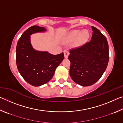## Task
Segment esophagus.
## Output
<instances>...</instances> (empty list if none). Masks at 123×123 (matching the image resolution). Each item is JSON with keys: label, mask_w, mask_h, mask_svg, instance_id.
I'll return each instance as SVG.
<instances>
[{"label": "esophagus", "mask_w": 123, "mask_h": 123, "mask_svg": "<svg viewBox=\"0 0 123 123\" xmlns=\"http://www.w3.org/2000/svg\"><path fill=\"white\" fill-rule=\"evenodd\" d=\"M63 53H64V58H65V59H67L68 57V55H69V52L67 50H64Z\"/></svg>", "instance_id": "1"}]
</instances>
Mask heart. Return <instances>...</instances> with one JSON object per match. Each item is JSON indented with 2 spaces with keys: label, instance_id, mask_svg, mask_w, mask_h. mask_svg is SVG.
<instances>
[{
  "label": "heart",
  "instance_id": "obj_1",
  "mask_svg": "<svg viewBox=\"0 0 123 123\" xmlns=\"http://www.w3.org/2000/svg\"><path fill=\"white\" fill-rule=\"evenodd\" d=\"M89 37V33L88 30H73L66 34L63 39L66 42H72L76 40L77 44L81 45L86 42Z\"/></svg>",
  "mask_w": 123,
  "mask_h": 123
}]
</instances>
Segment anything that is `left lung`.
Returning <instances> with one entry per match:
<instances>
[{
    "mask_svg": "<svg viewBox=\"0 0 123 123\" xmlns=\"http://www.w3.org/2000/svg\"><path fill=\"white\" fill-rule=\"evenodd\" d=\"M91 41L70 51L69 74L80 86H89L98 81L106 69L109 60V44L106 37L92 26Z\"/></svg>",
    "mask_w": 123,
    "mask_h": 123,
    "instance_id": "left-lung-1",
    "label": "left lung"
}]
</instances>
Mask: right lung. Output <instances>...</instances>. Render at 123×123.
Wrapping results in <instances>:
<instances>
[{"mask_svg":"<svg viewBox=\"0 0 123 123\" xmlns=\"http://www.w3.org/2000/svg\"><path fill=\"white\" fill-rule=\"evenodd\" d=\"M46 31L47 29L43 27L31 26L22 35L16 47V63L18 71L27 82L36 87L49 81L64 59L63 53L53 55L48 51L36 50L33 48L31 35Z\"/></svg>","mask_w":123,"mask_h":123,"instance_id":"add662e5","label":"right lung"}]
</instances>
